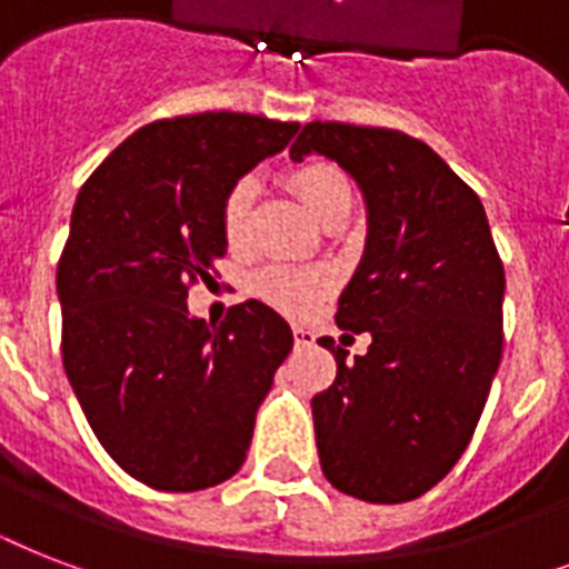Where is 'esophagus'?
Wrapping results in <instances>:
<instances>
[{
    "mask_svg": "<svg viewBox=\"0 0 569 569\" xmlns=\"http://www.w3.org/2000/svg\"><path fill=\"white\" fill-rule=\"evenodd\" d=\"M292 333H295V346H298V348H307V346H312V342H316V333H312V330H307V328H295Z\"/></svg>",
    "mask_w": 569,
    "mask_h": 569,
    "instance_id": "34e87169",
    "label": "esophagus"
}]
</instances>
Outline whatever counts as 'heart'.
<instances>
[{
	"mask_svg": "<svg viewBox=\"0 0 569 569\" xmlns=\"http://www.w3.org/2000/svg\"><path fill=\"white\" fill-rule=\"evenodd\" d=\"M292 189L301 194V200L307 203L319 221H325V214L330 209H337L339 203L351 200V186L342 173L333 168V164L325 162H310L298 168L292 173ZM257 180L253 177H241L239 182H232V189L227 191L221 206V230L223 239L232 250H239L248 244L250 236V209H253V200H257ZM253 295H259L262 301L277 307V310L292 312V316H301V312L312 310V303L319 301L321 292H325V277L316 274V271H307V268L295 266H266L262 271L253 274V283H250Z\"/></svg>",
	"mask_w": 569,
	"mask_h": 569,
	"instance_id": "heart-1",
	"label": "heart"
}]
</instances>
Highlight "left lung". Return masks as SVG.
<instances>
[{
    "instance_id": "obj_1",
    "label": "left lung",
    "mask_w": 569,
    "mask_h": 569,
    "mask_svg": "<svg viewBox=\"0 0 569 569\" xmlns=\"http://www.w3.org/2000/svg\"><path fill=\"white\" fill-rule=\"evenodd\" d=\"M325 156L357 182L366 248L337 325L369 333L312 398L321 472L363 502L428 493L467 451L502 360L505 268L478 194L396 129L307 123L292 162Z\"/></svg>"
}]
</instances>
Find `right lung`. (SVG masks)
I'll return each mask as SVG.
<instances>
[{"label": "right lung", "mask_w": 569, "mask_h": 569, "mask_svg": "<svg viewBox=\"0 0 569 569\" xmlns=\"http://www.w3.org/2000/svg\"><path fill=\"white\" fill-rule=\"evenodd\" d=\"M298 129L232 111L159 120L76 197L56 277L64 372L102 449L141 485L206 490L248 458L292 328L259 301L232 307L221 325L186 301L227 253L221 206L232 182Z\"/></svg>", "instance_id": "right-lung-1"}]
</instances>
